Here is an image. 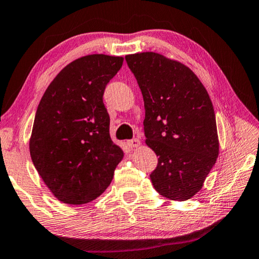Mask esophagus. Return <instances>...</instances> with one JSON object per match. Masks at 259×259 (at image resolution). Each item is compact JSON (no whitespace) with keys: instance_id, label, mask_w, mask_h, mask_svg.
<instances>
[{"instance_id":"obj_1","label":"esophagus","mask_w":259,"mask_h":259,"mask_svg":"<svg viewBox=\"0 0 259 259\" xmlns=\"http://www.w3.org/2000/svg\"><path fill=\"white\" fill-rule=\"evenodd\" d=\"M126 144H128L129 148L133 149V148L140 147L141 142H140V140H138V138H133V140H129L128 142H126Z\"/></svg>"}]
</instances>
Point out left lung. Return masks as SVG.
<instances>
[{
	"label": "left lung",
	"mask_w": 259,
	"mask_h": 259,
	"mask_svg": "<svg viewBox=\"0 0 259 259\" xmlns=\"http://www.w3.org/2000/svg\"><path fill=\"white\" fill-rule=\"evenodd\" d=\"M125 61L143 95L145 142L158 156L151 183L163 197L187 201L201 190L220 150L209 94L190 69L159 54Z\"/></svg>",
	"instance_id": "left-lung-1"
}]
</instances>
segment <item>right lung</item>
<instances>
[{"label": "right lung", "instance_id": "right-lung-1", "mask_svg": "<svg viewBox=\"0 0 259 259\" xmlns=\"http://www.w3.org/2000/svg\"><path fill=\"white\" fill-rule=\"evenodd\" d=\"M122 64L123 57L103 54L77 58L58 72L39 102L29 144L31 161L61 202L81 205L96 199L122 161L103 103L105 87Z\"/></svg>", "mask_w": 259, "mask_h": 259}]
</instances>
